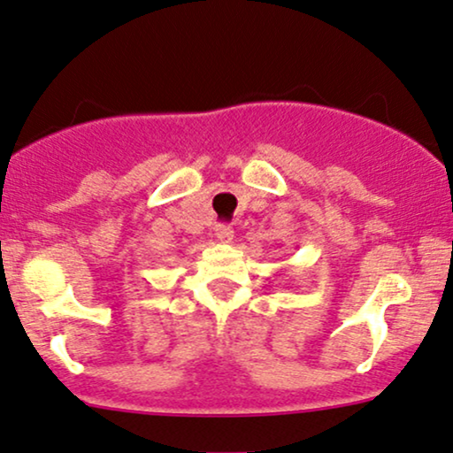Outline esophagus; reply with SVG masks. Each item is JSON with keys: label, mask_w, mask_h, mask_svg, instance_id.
Listing matches in <instances>:
<instances>
[{"label": "esophagus", "mask_w": 453, "mask_h": 453, "mask_svg": "<svg viewBox=\"0 0 453 453\" xmlns=\"http://www.w3.org/2000/svg\"><path fill=\"white\" fill-rule=\"evenodd\" d=\"M232 234H234V230L230 226H226V223L215 226V238L219 242H232Z\"/></svg>", "instance_id": "1"}]
</instances>
